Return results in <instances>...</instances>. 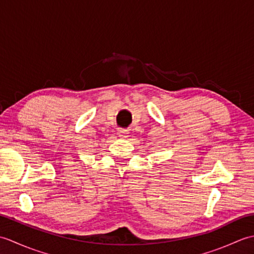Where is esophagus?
Listing matches in <instances>:
<instances>
[{
    "label": "esophagus",
    "mask_w": 254,
    "mask_h": 254,
    "mask_svg": "<svg viewBox=\"0 0 254 254\" xmlns=\"http://www.w3.org/2000/svg\"><path fill=\"white\" fill-rule=\"evenodd\" d=\"M119 136L122 137V138H126L128 136V130L127 128H119Z\"/></svg>",
    "instance_id": "obj_1"
}]
</instances>
